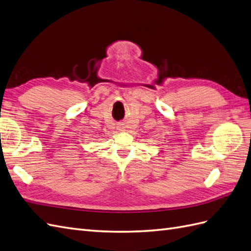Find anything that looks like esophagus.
<instances>
[{
  "label": "esophagus",
  "instance_id": "34e87169",
  "mask_svg": "<svg viewBox=\"0 0 251 251\" xmlns=\"http://www.w3.org/2000/svg\"><path fill=\"white\" fill-rule=\"evenodd\" d=\"M120 130H124V128L123 127H120Z\"/></svg>",
  "mask_w": 251,
  "mask_h": 251
}]
</instances>
